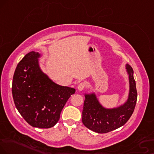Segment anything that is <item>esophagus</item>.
Wrapping results in <instances>:
<instances>
[{
  "label": "esophagus",
  "mask_w": 154,
  "mask_h": 154,
  "mask_svg": "<svg viewBox=\"0 0 154 154\" xmlns=\"http://www.w3.org/2000/svg\"><path fill=\"white\" fill-rule=\"evenodd\" d=\"M85 87H86V83L81 82L79 83V85L78 86V89H79V91H83Z\"/></svg>",
  "instance_id": "1"
}]
</instances>
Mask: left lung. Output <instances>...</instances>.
<instances>
[{
  "mask_svg": "<svg viewBox=\"0 0 154 154\" xmlns=\"http://www.w3.org/2000/svg\"><path fill=\"white\" fill-rule=\"evenodd\" d=\"M129 74L130 92L128 101L118 109H106L98 103L95 95H86L82 113V122L88 129L98 134H106L117 129L129 120L137 100V91L134 71L127 64Z\"/></svg>",
  "mask_w": 154,
  "mask_h": 154,
  "instance_id": "left-lung-1",
  "label": "left lung"
}]
</instances>
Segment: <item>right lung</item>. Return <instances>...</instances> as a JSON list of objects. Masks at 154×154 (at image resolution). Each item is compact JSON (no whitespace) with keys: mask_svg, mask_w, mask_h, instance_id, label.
I'll return each mask as SVG.
<instances>
[{"mask_svg":"<svg viewBox=\"0 0 154 154\" xmlns=\"http://www.w3.org/2000/svg\"><path fill=\"white\" fill-rule=\"evenodd\" d=\"M38 56V53L31 51L18 63L12 94L16 109L26 122L33 127L48 128L58 123L62 109L75 90L50 80L40 69Z\"/></svg>","mask_w":154,"mask_h":154,"instance_id":"1","label":"right lung"}]
</instances>
